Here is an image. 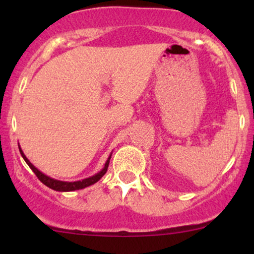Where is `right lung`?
Listing matches in <instances>:
<instances>
[{
	"mask_svg": "<svg viewBox=\"0 0 254 254\" xmlns=\"http://www.w3.org/2000/svg\"><path fill=\"white\" fill-rule=\"evenodd\" d=\"M19 150H20V154H21V156L24 157L26 164L30 166V168L34 172V174H36V176L38 177V179H39L40 182L44 184V185L48 186V188H50L55 191H61V192L81 190V189H84V188H87V186H90V185H93V184H95L98 182V180H100L101 177H103L104 174L107 172V167H109L110 159H111V155H110V157L107 159L106 164H105L103 170L99 172V173L94 174L93 177L86 178V179H83V180H78V182H61V180H56V179H54V178L45 176V174L42 173V172L38 170V168L34 167V166L30 162V160L26 157L24 151H22L21 148H20V145H19Z\"/></svg>",
	"mask_w": 254,
	"mask_h": 254,
	"instance_id": "obj_1",
	"label": "right lung"
}]
</instances>
